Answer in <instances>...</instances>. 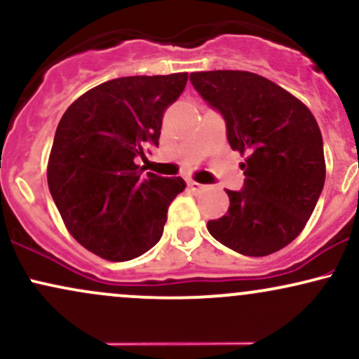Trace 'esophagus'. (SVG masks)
Returning <instances> with one entry per match:
<instances>
[{
	"label": "esophagus",
	"mask_w": 359,
	"mask_h": 359,
	"mask_svg": "<svg viewBox=\"0 0 359 359\" xmlns=\"http://www.w3.org/2000/svg\"><path fill=\"white\" fill-rule=\"evenodd\" d=\"M187 185H189V189H192V191H196V192H203V191H205V189H208V185L196 182V180H189Z\"/></svg>",
	"instance_id": "obj_1"
}]
</instances>
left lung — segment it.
<instances>
[{
	"label": "left lung",
	"mask_w": 359,
	"mask_h": 359,
	"mask_svg": "<svg viewBox=\"0 0 359 359\" xmlns=\"http://www.w3.org/2000/svg\"><path fill=\"white\" fill-rule=\"evenodd\" d=\"M197 93L226 121L245 156L243 191H226L229 209L209 233L246 257H266L302 233L323 192V135L311 109L278 84L246 71L192 72Z\"/></svg>",
	"instance_id": "obj_1"
}]
</instances>
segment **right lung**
I'll return each instance as SVG.
<instances>
[{"mask_svg":"<svg viewBox=\"0 0 359 359\" xmlns=\"http://www.w3.org/2000/svg\"><path fill=\"white\" fill-rule=\"evenodd\" d=\"M187 72L119 77L69 106L48 156V189L65 228L109 262L147 253L162 238L182 177L143 174L135 158L158 147L162 119L187 84Z\"/></svg>","mask_w":359,"mask_h":359,"instance_id":"obj_1","label":"right lung"}]
</instances>
